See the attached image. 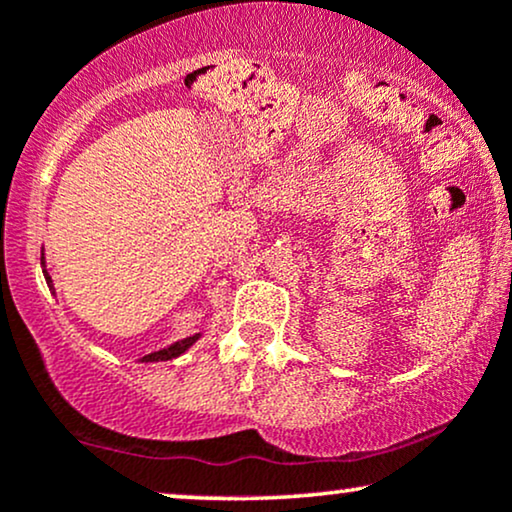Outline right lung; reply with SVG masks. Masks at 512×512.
Here are the masks:
<instances>
[{
	"instance_id": "obj_1",
	"label": "right lung",
	"mask_w": 512,
	"mask_h": 512,
	"mask_svg": "<svg viewBox=\"0 0 512 512\" xmlns=\"http://www.w3.org/2000/svg\"><path fill=\"white\" fill-rule=\"evenodd\" d=\"M44 272H46V270H44ZM46 282H48V286H51V277H48V275H46ZM195 340H198V335H193V338L181 340V342H177V345H172V347H167V349H160V352H153V354H149V356H144V361H167V359H174V356L184 354L186 349L191 347Z\"/></svg>"
}]
</instances>
